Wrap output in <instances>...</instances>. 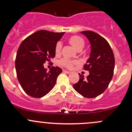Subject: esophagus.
Returning a JSON list of instances; mask_svg holds the SVG:
<instances>
[{
	"label": "esophagus",
	"mask_w": 132,
	"mask_h": 132,
	"mask_svg": "<svg viewBox=\"0 0 132 132\" xmlns=\"http://www.w3.org/2000/svg\"><path fill=\"white\" fill-rule=\"evenodd\" d=\"M63 72L64 73H67V74H69V73H70V71H67V70H63Z\"/></svg>",
	"instance_id": "esophagus-1"
}]
</instances>
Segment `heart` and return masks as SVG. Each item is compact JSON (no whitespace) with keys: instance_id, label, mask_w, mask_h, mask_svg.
<instances>
[{"instance_id":"b5f03b06","label":"heart","mask_w":132,"mask_h":132,"mask_svg":"<svg viewBox=\"0 0 132 132\" xmlns=\"http://www.w3.org/2000/svg\"><path fill=\"white\" fill-rule=\"evenodd\" d=\"M68 41L78 51H80L85 45V41L83 38L78 36H71L69 38ZM61 48H62V43L60 41H59V42L57 43L55 46V54H57V55L61 53ZM78 63V62L76 60H71L66 58L62 59L60 61V64L63 66H64V67L67 68H73V66H74L75 65H77Z\"/></svg>"}]
</instances>
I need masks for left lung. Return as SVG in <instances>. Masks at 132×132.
<instances>
[{
  "instance_id": "obj_1",
  "label": "left lung",
  "mask_w": 132,
  "mask_h": 132,
  "mask_svg": "<svg viewBox=\"0 0 132 132\" xmlns=\"http://www.w3.org/2000/svg\"><path fill=\"white\" fill-rule=\"evenodd\" d=\"M89 41L91 53L84 69L89 71L86 78L79 75L80 79L73 85L76 91L88 98L97 97L107 88L112 78L115 59L108 41L100 34L86 30L81 32Z\"/></svg>"
}]
</instances>
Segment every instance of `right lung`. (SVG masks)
<instances>
[{"label": "right lung", "instance_id": "1", "mask_svg": "<svg viewBox=\"0 0 132 132\" xmlns=\"http://www.w3.org/2000/svg\"><path fill=\"white\" fill-rule=\"evenodd\" d=\"M64 34L41 30L25 38L20 45L16 71L18 82L28 95L41 98L55 86L62 69L53 66L47 71L43 64L55 57V45Z\"/></svg>", "mask_w": 132, "mask_h": 132}]
</instances>
